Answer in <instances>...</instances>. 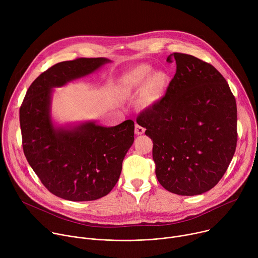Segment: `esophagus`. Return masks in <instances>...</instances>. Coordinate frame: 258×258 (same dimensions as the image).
<instances>
[{"label": "esophagus", "mask_w": 258, "mask_h": 258, "mask_svg": "<svg viewBox=\"0 0 258 258\" xmlns=\"http://www.w3.org/2000/svg\"><path fill=\"white\" fill-rule=\"evenodd\" d=\"M145 127H143V126H141L140 124H138V123H136V125H135V134L136 135H142V134H144L145 133Z\"/></svg>", "instance_id": "esophagus-1"}]
</instances>
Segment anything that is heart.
Returning <instances> with one entry per match:
<instances>
[{"instance_id": "obj_1", "label": "heart", "mask_w": 258, "mask_h": 258, "mask_svg": "<svg viewBox=\"0 0 258 258\" xmlns=\"http://www.w3.org/2000/svg\"><path fill=\"white\" fill-rule=\"evenodd\" d=\"M152 67L148 64L139 65L125 72L120 78L118 88L124 94H131L144 86V97L147 102L157 101L163 94L168 82V75L164 71L152 73Z\"/></svg>"}]
</instances>
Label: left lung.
Masks as SVG:
<instances>
[{"instance_id": "8db88e82", "label": "left lung", "mask_w": 258, "mask_h": 258, "mask_svg": "<svg viewBox=\"0 0 258 258\" xmlns=\"http://www.w3.org/2000/svg\"><path fill=\"white\" fill-rule=\"evenodd\" d=\"M176 71L165 95L137 118L153 141L155 173L167 191L200 195L227 171L237 146V105L211 64L173 53Z\"/></svg>"}]
</instances>
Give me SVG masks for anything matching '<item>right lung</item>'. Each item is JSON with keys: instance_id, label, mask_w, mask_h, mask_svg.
<instances>
[{"instance_id": "obj_1", "label": "right lung", "mask_w": 258, "mask_h": 258, "mask_svg": "<svg viewBox=\"0 0 258 258\" xmlns=\"http://www.w3.org/2000/svg\"><path fill=\"white\" fill-rule=\"evenodd\" d=\"M106 58H78L57 63L28 88L19 110L24 155L54 195L69 201L106 196L119 178L123 158L134 143L135 123L128 119L105 127L95 122L55 127L50 114L52 89L86 77Z\"/></svg>"}]
</instances>
